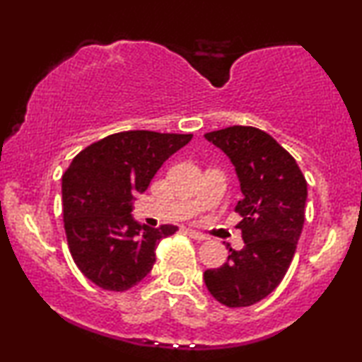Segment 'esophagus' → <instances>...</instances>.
<instances>
[{"instance_id":"34e87169","label":"esophagus","mask_w":362,"mask_h":362,"mask_svg":"<svg viewBox=\"0 0 362 362\" xmlns=\"http://www.w3.org/2000/svg\"><path fill=\"white\" fill-rule=\"evenodd\" d=\"M187 234H189L192 239H196V240H206L207 239L206 234H202V232L194 230V229H187Z\"/></svg>"}]
</instances>
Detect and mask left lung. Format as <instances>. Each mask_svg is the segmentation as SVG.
Wrapping results in <instances>:
<instances>
[{
	"label": "left lung",
	"instance_id": "obj_1",
	"mask_svg": "<svg viewBox=\"0 0 362 362\" xmlns=\"http://www.w3.org/2000/svg\"><path fill=\"white\" fill-rule=\"evenodd\" d=\"M204 138L234 165L244 196L235 206L244 247L227 245V262L206 270L204 284L229 308L250 306L280 285L293 260L305 222L306 181L295 158L259 128L235 125Z\"/></svg>",
	"mask_w": 362,
	"mask_h": 362
}]
</instances>
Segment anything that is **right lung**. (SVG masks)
I'll return each instance as SVG.
<instances>
[{"label":"right lung","instance_id":"obj_1","mask_svg":"<svg viewBox=\"0 0 362 362\" xmlns=\"http://www.w3.org/2000/svg\"><path fill=\"white\" fill-rule=\"evenodd\" d=\"M192 135L132 130L92 143L62 176L64 229L71 255L88 280L110 291L140 284L156 262V247L177 230L133 219V201Z\"/></svg>","mask_w":362,"mask_h":362}]
</instances>
